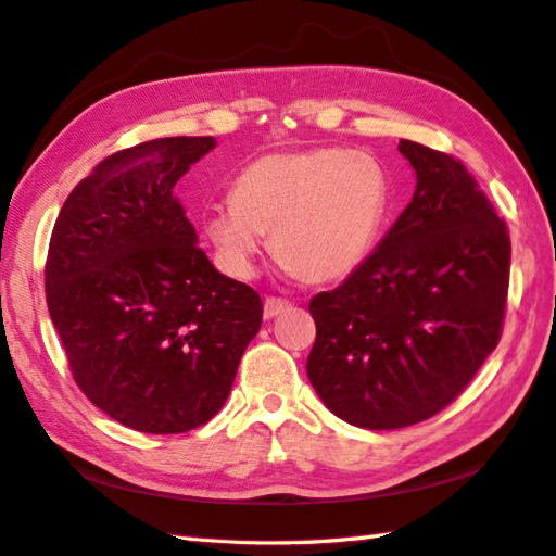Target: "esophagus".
Masks as SVG:
<instances>
[{"label": "esophagus", "mask_w": 556, "mask_h": 556, "mask_svg": "<svg viewBox=\"0 0 556 556\" xmlns=\"http://www.w3.org/2000/svg\"><path fill=\"white\" fill-rule=\"evenodd\" d=\"M263 307H265V317H277L281 313H287V309H291V303L287 299H275V295H267Z\"/></svg>", "instance_id": "obj_1"}]
</instances>
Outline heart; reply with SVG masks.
Listing matches in <instances>:
<instances>
[{
	"mask_svg": "<svg viewBox=\"0 0 556 556\" xmlns=\"http://www.w3.org/2000/svg\"><path fill=\"white\" fill-rule=\"evenodd\" d=\"M389 208L391 177L377 159L325 147L251 161L201 223L231 273H253L269 231V249L291 275L329 283L367 261Z\"/></svg>",
	"mask_w": 556,
	"mask_h": 556,
	"instance_id": "obj_1",
	"label": "heart"
}]
</instances>
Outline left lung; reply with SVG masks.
Listing matches in <instances>:
<instances>
[{
	"instance_id": "obj_1",
	"label": "left lung",
	"mask_w": 556,
	"mask_h": 556,
	"mask_svg": "<svg viewBox=\"0 0 556 556\" xmlns=\"http://www.w3.org/2000/svg\"><path fill=\"white\" fill-rule=\"evenodd\" d=\"M417 191L367 261L309 301L307 377L333 415L403 429L438 415L495 351L511 241L467 165L403 139Z\"/></svg>"
}]
</instances>
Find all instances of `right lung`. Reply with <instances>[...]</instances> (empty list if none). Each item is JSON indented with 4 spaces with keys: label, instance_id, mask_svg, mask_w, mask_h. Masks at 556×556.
I'll return each mask as SVG.
<instances>
[{
    "label": "right lung",
    "instance_id": "1",
    "mask_svg": "<svg viewBox=\"0 0 556 556\" xmlns=\"http://www.w3.org/2000/svg\"><path fill=\"white\" fill-rule=\"evenodd\" d=\"M213 147L165 137L111 153L49 239L47 307L77 389L141 433L211 421L263 321L261 295L217 273L173 193Z\"/></svg>",
    "mask_w": 556,
    "mask_h": 556
}]
</instances>
